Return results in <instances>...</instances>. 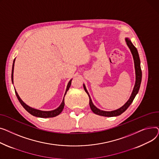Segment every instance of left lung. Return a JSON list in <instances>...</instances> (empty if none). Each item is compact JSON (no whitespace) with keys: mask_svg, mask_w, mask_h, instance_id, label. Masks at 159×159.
Wrapping results in <instances>:
<instances>
[{"mask_svg":"<svg viewBox=\"0 0 159 159\" xmlns=\"http://www.w3.org/2000/svg\"><path fill=\"white\" fill-rule=\"evenodd\" d=\"M126 42L127 45L128 46V48H129L130 51H131V52L132 53L134 63H135L136 81H135L134 90L132 92V94L131 96H130L129 99H128V101L122 107H120V108H119L116 110H114V111H102V110H100L99 109L97 108L94 105H93L91 98H90L89 93L85 88V86L83 85L84 89H85V92H87V94H88V96L89 97L90 107L93 112L97 115L105 116V117H114V116H117L120 115L121 114H123L124 111L129 107V105L132 104V102H133L135 97L136 96L139 90L140 86H141V80H142V70H141V61H140L139 53H138V51H137L136 48L133 45V43L131 42V41H130L128 39H126Z\"/></svg>","mask_w":159,"mask_h":159,"instance_id":"8db88e82","label":"left lung"}]
</instances>
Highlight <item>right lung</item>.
<instances>
[{
	"instance_id": "right-lung-1",
	"label": "right lung",
	"mask_w": 159,
	"mask_h": 159,
	"mask_svg": "<svg viewBox=\"0 0 159 159\" xmlns=\"http://www.w3.org/2000/svg\"><path fill=\"white\" fill-rule=\"evenodd\" d=\"M15 59H14V61H13V67H12V72H11V80H12V83H13V69H14V63H15ZM71 81H72V80L69 82L68 85H67V89H66V91H65V94H66L67 92L68 91V90L69 89L70 87V85H71ZM15 94H16V96L18 99V101H19V102H20V104L22 105V106L29 112L30 114L34 116H36V117H42V118H48V117H56L58 116L63 109L64 108V105H65V102H64V99L61 102V104L60 105V106L54 110H52V111H41V110H36V109H34V108H33L31 107H30L29 106H27L26 104H25L24 102L22 101V99L20 98L19 96L18 95L17 92H16V90H15ZM65 97V96H64Z\"/></svg>"
}]
</instances>
